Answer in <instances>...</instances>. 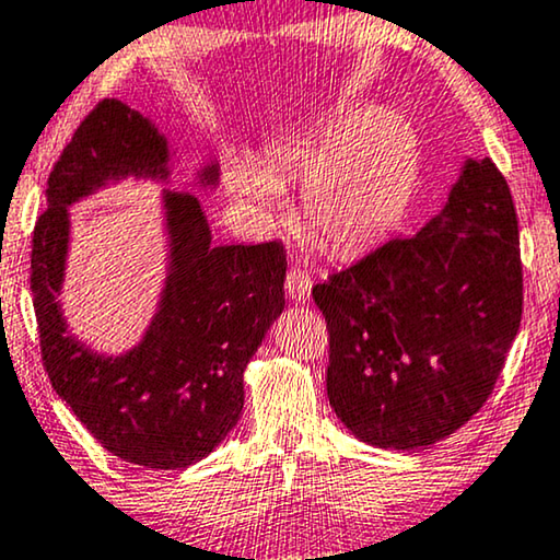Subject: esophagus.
I'll use <instances>...</instances> for the list:
<instances>
[{"label":"esophagus","mask_w":560,"mask_h":560,"mask_svg":"<svg viewBox=\"0 0 560 560\" xmlns=\"http://www.w3.org/2000/svg\"><path fill=\"white\" fill-rule=\"evenodd\" d=\"M287 294L294 302H306L312 294V277L302 269H289L287 273Z\"/></svg>","instance_id":"obj_1"}]
</instances>
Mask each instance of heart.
<instances>
[{"mask_svg": "<svg viewBox=\"0 0 560 560\" xmlns=\"http://www.w3.org/2000/svg\"><path fill=\"white\" fill-rule=\"evenodd\" d=\"M419 175V141L411 126L388 114L345 116L291 133L261 162L233 167V190L258 208L279 202V183L306 179L302 220L335 250L368 246L404 215Z\"/></svg>", "mask_w": 560, "mask_h": 560, "instance_id": "1", "label": "heart"}]
</instances>
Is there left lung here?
I'll return each instance as SVG.
<instances>
[{
	"instance_id": "8db88e82",
	"label": "left lung",
	"mask_w": 560,
	"mask_h": 560,
	"mask_svg": "<svg viewBox=\"0 0 560 560\" xmlns=\"http://www.w3.org/2000/svg\"><path fill=\"white\" fill-rule=\"evenodd\" d=\"M329 335L337 419L381 448L454 434L494 390L523 319L510 185L492 160L464 164L446 208L314 283Z\"/></svg>"
}]
</instances>
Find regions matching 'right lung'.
Segmentation results:
<instances>
[{"mask_svg": "<svg viewBox=\"0 0 560 560\" xmlns=\"http://www.w3.org/2000/svg\"><path fill=\"white\" fill-rule=\"evenodd\" d=\"M144 172H167V141L121 101H98L47 177L30 289L45 373L78 421L124 462L185 469L241 419L243 370L283 310L287 250L279 241L210 246L198 198L167 195L172 273L162 310L129 355H93L66 332L55 299L66 269V205L108 179ZM215 177V167L205 172L208 183Z\"/></svg>", "mask_w": 560, "mask_h": 560, "instance_id": "add662e5", "label": "right lung"}]
</instances>
